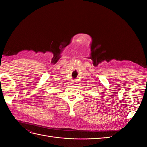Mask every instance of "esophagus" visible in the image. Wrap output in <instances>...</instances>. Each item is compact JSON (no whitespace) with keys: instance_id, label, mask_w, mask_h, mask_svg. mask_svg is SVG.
I'll use <instances>...</instances> for the list:
<instances>
[{"instance_id":"34e87169","label":"esophagus","mask_w":147,"mask_h":147,"mask_svg":"<svg viewBox=\"0 0 147 147\" xmlns=\"http://www.w3.org/2000/svg\"><path fill=\"white\" fill-rule=\"evenodd\" d=\"M76 83H76V82H75L74 81V82H72V83H71V84H74V85H75V84H77Z\"/></svg>"}]
</instances>
